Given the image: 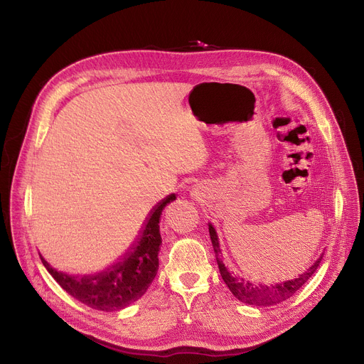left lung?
Here are the masks:
<instances>
[{"mask_svg": "<svg viewBox=\"0 0 364 364\" xmlns=\"http://www.w3.org/2000/svg\"><path fill=\"white\" fill-rule=\"evenodd\" d=\"M209 235L212 240V246H213V252L216 256L218 268H220L224 282L227 284V287L230 288V291L234 294L235 299H238L241 303L252 304V306H262V307L275 306L278 303L288 300L291 296H294L299 289L309 281V278L314 272H316L318 266L321 264V260L323 257V255H322L318 260H314L313 264L309 266V269L306 272H303L301 275H299L294 279L277 282L272 285L257 284V282L249 281L247 278L241 277L238 274H234L232 271H230L227 268L225 263L223 262L220 240H218L216 230L212 224H209Z\"/></svg>", "mask_w": 364, "mask_h": 364, "instance_id": "obj_1", "label": "left lung"}]
</instances>
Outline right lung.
Listing matches in <instances>:
<instances>
[{"mask_svg": "<svg viewBox=\"0 0 364 364\" xmlns=\"http://www.w3.org/2000/svg\"><path fill=\"white\" fill-rule=\"evenodd\" d=\"M173 200H176L174 193L161 200L151 210L130 252L100 274L83 277L68 275L53 268L42 255L41 260L60 287L83 304L102 311L124 309L146 293L148 287L156 277L159 268L158 255L162 245L159 221L164 208Z\"/></svg>", "mask_w": 364, "mask_h": 364, "instance_id": "right-lung-1", "label": "right lung"}]
</instances>
